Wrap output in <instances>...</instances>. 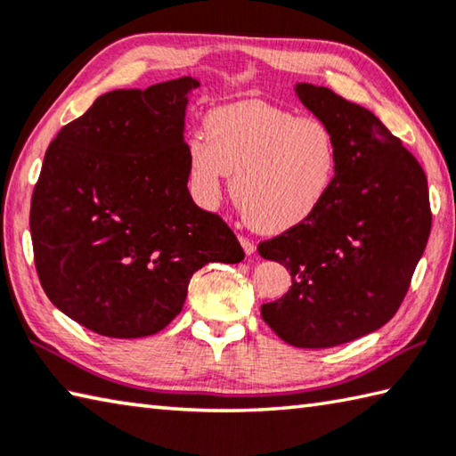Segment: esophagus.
Returning a JSON list of instances; mask_svg holds the SVG:
<instances>
[{
	"label": "esophagus",
	"instance_id": "obj_1",
	"mask_svg": "<svg viewBox=\"0 0 456 456\" xmlns=\"http://www.w3.org/2000/svg\"><path fill=\"white\" fill-rule=\"evenodd\" d=\"M239 241H241V245H243V251L247 253V255H253L255 253V249H256V247H255V243L251 241V239H247V237H239Z\"/></svg>",
	"mask_w": 456,
	"mask_h": 456
}]
</instances>
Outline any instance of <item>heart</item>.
Returning a JSON list of instances; mask_svg holds the SVG:
<instances>
[{
  "label": "heart",
  "mask_w": 456,
  "mask_h": 456,
  "mask_svg": "<svg viewBox=\"0 0 456 456\" xmlns=\"http://www.w3.org/2000/svg\"><path fill=\"white\" fill-rule=\"evenodd\" d=\"M205 129L187 147L189 185L203 207L219 203L233 175L231 193L245 221L283 233L311 219L333 189L338 147L325 121L245 99L213 110Z\"/></svg>",
  "instance_id": "1"
}]
</instances>
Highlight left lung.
<instances>
[{
  "mask_svg": "<svg viewBox=\"0 0 456 456\" xmlns=\"http://www.w3.org/2000/svg\"><path fill=\"white\" fill-rule=\"evenodd\" d=\"M295 91L333 131L338 169L311 219L256 247L291 273V289L265 303L261 317L289 345L327 349L393 319L433 215L423 167L379 118L329 87Z\"/></svg>",
  "mask_w": 456,
  "mask_h": 456,
  "instance_id": "obj_1",
  "label": "left lung"
}]
</instances>
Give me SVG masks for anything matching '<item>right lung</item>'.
<instances>
[{"instance_id":"add662e5","label":"right lung","mask_w":456,"mask_h":456,"mask_svg":"<svg viewBox=\"0 0 456 456\" xmlns=\"http://www.w3.org/2000/svg\"><path fill=\"white\" fill-rule=\"evenodd\" d=\"M195 87L179 77L110 91L45 151L29 211L37 277L57 309L97 335L159 333L197 269L245 256L227 223L189 195Z\"/></svg>"}]
</instances>
